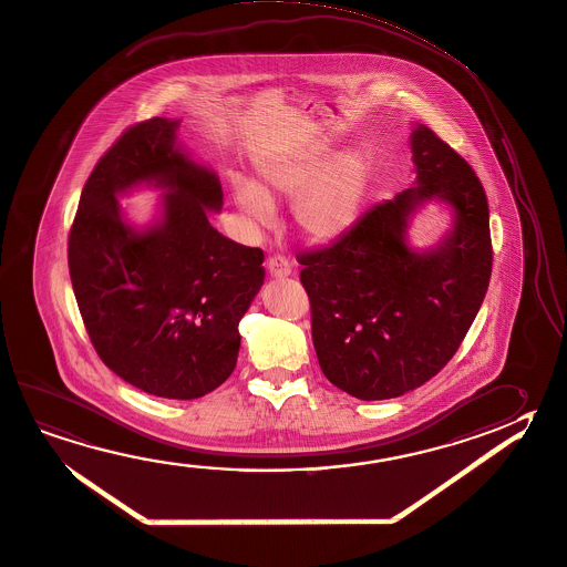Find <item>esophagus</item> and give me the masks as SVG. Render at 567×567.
Masks as SVG:
<instances>
[{"label": "esophagus", "instance_id": "obj_1", "mask_svg": "<svg viewBox=\"0 0 567 567\" xmlns=\"http://www.w3.org/2000/svg\"><path fill=\"white\" fill-rule=\"evenodd\" d=\"M267 269H269V275L272 279H285V277L292 272V265H290V260L285 255H272L267 260Z\"/></svg>", "mask_w": 567, "mask_h": 567}]
</instances>
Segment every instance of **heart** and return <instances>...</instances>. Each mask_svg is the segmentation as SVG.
Returning a JSON list of instances; mask_svg holds the SVG:
<instances>
[{
	"instance_id": "1",
	"label": "heart",
	"mask_w": 567,
	"mask_h": 567,
	"mask_svg": "<svg viewBox=\"0 0 567 567\" xmlns=\"http://www.w3.org/2000/svg\"><path fill=\"white\" fill-rule=\"evenodd\" d=\"M370 159L364 151L334 155L328 137L302 147L270 153L257 163V185L235 179V203L247 217L269 223L270 197L292 200L297 229L312 243L337 240L352 229L370 185Z\"/></svg>"
}]
</instances>
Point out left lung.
<instances>
[{"label": "left lung", "mask_w": 567, "mask_h": 567, "mask_svg": "<svg viewBox=\"0 0 567 567\" xmlns=\"http://www.w3.org/2000/svg\"><path fill=\"white\" fill-rule=\"evenodd\" d=\"M414 187L378 203L330 247L298 255L324 377L360 400L402 396L436 377L472 327L492 275L486 193L426 125L410 135ZM444 199L455 225L432 250L406 243L411 215Z\"/></svg>", "instance_id": "obj_1"}]
</instances>
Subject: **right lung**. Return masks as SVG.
Instances as JSON below:
<instances>
[{
    "label": "right lung",
    "instance_id": "1",
    "mask_svg": "<svg viewBox=\"0 0 567 567\" xmlns=\"http://www.w3.org/2000/svg\"><path fill=\"white\" fill-rule=\"evenodd\" d=\"M177 130V120L143 121L101 157L81 190L68 260L105 367L153 396L193 400L235 370L265 255L210 225L209 210L223 207L219 177L190 159ZM141 184L164 190L145 230L126 223L116 199Z\"/></svg>",
    "mask_w": 567,
    "mask_h": 567
}]
</instances>
